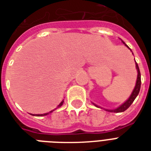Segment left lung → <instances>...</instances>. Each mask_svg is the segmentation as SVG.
<instances>
[{"mask_svg":"<svg viewBox=\"0 0 151 151\" xmlns=\"http://www.w3.org/2000/svg\"><path fill=\"white\" fill-rule=\"evenodd\" d=\"M122 42H123L124 44V45H125L129 49V50H131L130 48L128 47V45H126L123 41H122ZM131 51H132V50H131ZM132 54H133V52H132ZM135 67H136V69H137V72H138L137 79H136V83H135V88H134V90H133L132 93V94H131L130 97H129V99H128V100L124 102V103H123L121 106H119L118 108L115 109H106V111H108V112H112V113H122V112H124V111H125L127 109L129 108V106L132 104V102L134 101L135 98L137 97V95L139 94V93L140 86H141V74H140L139 68L138 64L136 62H135ZM93 104H94V106H96V107H99V106H97V105H95L94 103Z\"/></svg>","mask_w":151,"mask_h":151,"instance_id":"8db88e82","label":"left lung"}]
</instances>
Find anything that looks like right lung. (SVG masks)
Instances as JSON below:
<instances>
[{
	"mask_svg": "<svg viewBox=\"0 0 151 151\" xmlns=\"http://www.w3.org/2000/svg\"><path fill=\"white\" fill-rule=\"evenodd\" d=\"M63 103H64V100H62V101H61V102H60V103L59 104V105H58V106H57V108L55 109H57V108H59V107H60V106H62L63 105ZM55 109H52V111H50V112H49V113H44V114H31V115L32 116H45V115H48V114H50V113H51L52 112V111H54Z\"/></svg>",
	"mask_w": 151,
	"mask_h": 151,
	"instance_id": "right-lung-1",
	"label": "right lung"
}]
</instances>
